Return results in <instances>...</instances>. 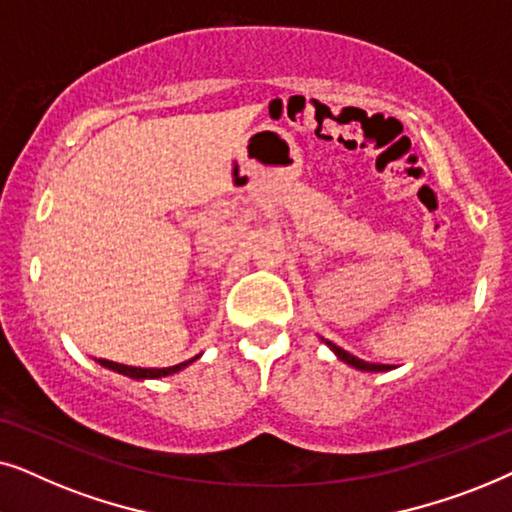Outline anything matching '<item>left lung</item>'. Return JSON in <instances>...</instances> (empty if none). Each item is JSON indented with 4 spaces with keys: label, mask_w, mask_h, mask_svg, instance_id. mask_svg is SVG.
<instances>
[{
    "label": "left lung",
    "mask_w": 512,
    "mask_h": 512,
    "mask_svg": "<svg viewBox=\"0 0 512 512\" xmlns=\"http://www.w3.org/2000/svg\"><path fill=\"white\" fill-rule=\"evenodd\" d=\"M324 342H326L328 347L333 349L335 356H338L340 361H345L347 366H352V368H356V370H366V373H384V370H391V368H394V366H387V363H368V361L359 359V356H354V354L345 352V349H342V347L333 345L331 340H324Z\"/></svg>",
    "instance_id": "1"
}]
</instances>
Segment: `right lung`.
Here are the masks:
<instances>
[{"label": "right lung", "mask_w": 512, "mask_h": 512, "mask_svg": "<svg viewBox=\"0 0 512 512\" xmlns=\"http://www.w3.org/2000/svg\"><path fill=\"white\" fill-rule=\"evenodd\" d=\"M195 359H200V354L193 356V359L184 361V363H177V366H170V368H135V366H123V363L107 361V359H100L97 363H100V366H104V368L114 370V373H118V375L132 377V380H158V377H167V375L179 373V370H184L188 363H193Z\"/></svg>", "instance_id": "add662e5"}]
</instances>
